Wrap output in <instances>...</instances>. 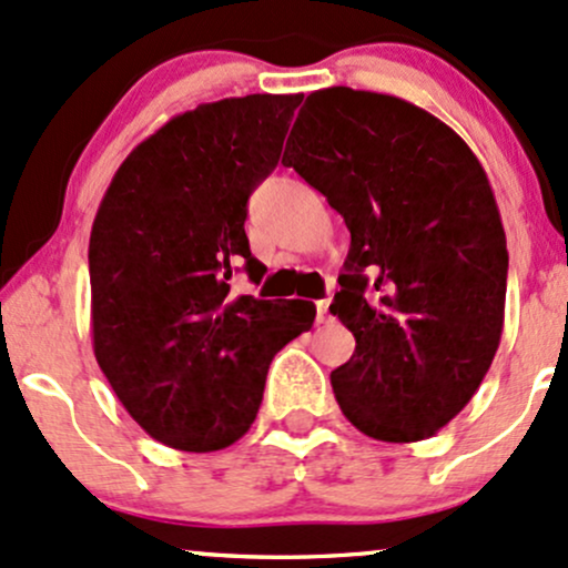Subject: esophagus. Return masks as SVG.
Segmentation results:
<instances>
[{
    "mask_svg": "<svg viewBox=\"0 0 568 568\" xmlns=\"http://www.w3.org/2000/svg\"><path fill=\"white\" fill-rule=\"evenodd\" d=\"M316 322L318 324L333 322V314H329V301H318L316 303Z\"/></svg>",
    "mask_w": 568,
    "mask_h": 568,
    "instance_id": "esophagus-1",
    "label": "esophagus"
}]
</instances>
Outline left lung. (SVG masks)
<instances>
[{
    "instance_id": "obj_1",
    "label": "left lung",
    "mask_w": 568,
    "mask_h": 568,
    "mask_svg": "<svg viewBox=\"0 0 568 568\" xmlns=\"http://www.w3.org/2000/svg\"><path fill=\"white\" fill-rule=\"evenodd\" d=\"M282 163L352 233L329 305L356 341L329 375L343 416L384 443L437 435L505 327L507 239L480 161L422 106L335 85L305 99Z\"/></svg>"
}]
</instances>
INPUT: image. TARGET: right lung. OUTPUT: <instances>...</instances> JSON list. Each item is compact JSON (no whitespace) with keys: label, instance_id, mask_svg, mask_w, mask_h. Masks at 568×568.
I'll return each mask as SVG.
<instances>
[{"label":"right lung","instance_id":"right-lung-1","mask_svg":"<svg viewBox=\"0 0 568 568\" xmlns=\"http://www.w3.org/2000/svg\"><path fill=\"white\" fill-rule=\"evenodd\" d=\"M301 93H254L176 114L131 150L95 212L93 354L125 410L176 450L212 454L250 432L265 375L308 333V301L231 295L233 265L263 263L246 201L276 169Z\"/></svg>","mask_w":568,"mask_h":568}]
</instances>
